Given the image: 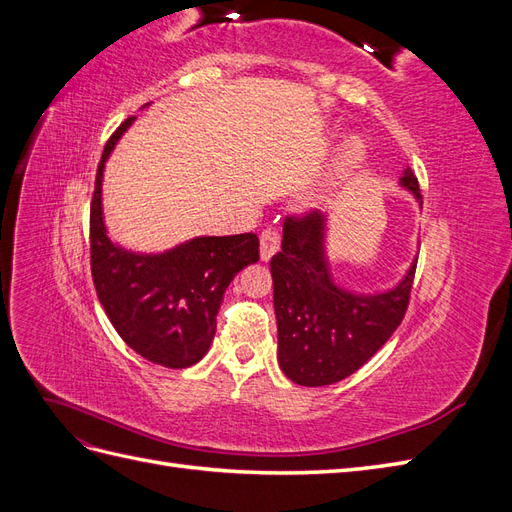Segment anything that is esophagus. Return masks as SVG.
Instances as JSON below:
<instances>
[{"instance_id": "1", "label": "esophagus", "mask_w": 512, "mask_h": 512, "mask_svg": "<svg viewBox=\"0 0 512 512\" xmlns=\"http://www.w3.org/2000/svg\"><path fill=\"white\" fill-rule=\"evenodd\" d=\"M280 245H282V237L280 232L275 228H267L260 232V260H271V256L275 252H280Z\"/></svg>"}]
</instances>
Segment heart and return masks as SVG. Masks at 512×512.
Instances as JSON below:
<instances>
[{
  "label": "heart",
  "instance_id": "heart-1",
  "mask_svg": "<svg viewBox=\"0 0 512 512\" xmlns=\"http://www.w3.org/2000/svg\"><path fill=\"white\" fill-rule=\"evenodd\" d=\"M363 153H365V147L359 138H350V141L344 143V147L339 149V156H337L335 170H333L335 183L348 179L354 170L359 168V164L363 160Z\"/></svg>",
  "mask_w": 512,
  "mask_h": 512
}]
</instances>
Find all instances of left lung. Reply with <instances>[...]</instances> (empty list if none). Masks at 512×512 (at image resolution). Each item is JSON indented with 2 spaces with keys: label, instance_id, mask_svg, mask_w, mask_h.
<instances>
[{
  "label": "left lung",
  "instance_id": "8db88e82",
  "mask_svg": "<svg viewBox=\"0 0 512 512\" xmlns=\"http://www.w3.org/2000/svg\"><path fill=\"white\" fill-rule=\"evenodd\" d=\"M399 185L421 205L410 168ZM327 215L284 222L282 252L271 258L277 318V363L301 386H327L363 367L404 320L416 258L401 280L382 292L342 288L327 258Z\"/></svg>",
  "mask_w": 512,
  "mask_h": 512
}]
</instances>
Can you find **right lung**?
Here are the masks:
<instances>
[{"label":"right lung","mask_w":512,"mask_h":512,"mask_svg":"<svg viewBox=\"0 0 512 512\" xmlns=\"http://www.w3.org/2000/svg\"><path fill=\"white\" fill-rule=\"evenodd\" d=\"M145 108V106H143ZM136 117L108 138L91 198V277L115 331L143 359L185 369L211 348L215 316L235 275L258 260L254 232L194 237L166 252H132L108 237L102 211L104 166Z\"/></svg>","instance_id":"right-lung-1"}]
</instances>
